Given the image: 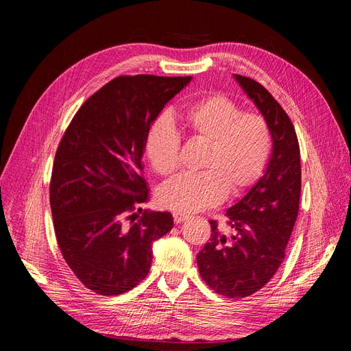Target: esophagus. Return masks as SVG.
Here are the masks:
<instances>
[{
	"label": "esophagus",
	"instance_id": "1",
	"mask_svg": "<svg viewBox=\"0 0 351 351\" xmlns=\"http://www.w3.org/2000/svg\"><path fill=\"white\" fill-rule=\"evenodd\" d=\"M173 217H174V222H176V224H182L183 221H186V219L190 218V215L183 214V212H174Z\"/></svg>",
	"mask_w": 351,
	"mask_h": 351
}]
</instances>
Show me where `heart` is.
I'll list each match as a JSON object with an SVG mask.
<instances>
[{
	"label": "heart",
	"instance_id": "obj_1",
	"mask_svg": "<svg viewBox=\"0 0 351 351\" xmlns=\"http://www.w3.org/2000/svg\"><path fill=\"white\" fill-rule=\"evenodd\" d=\"M186 133L206 143L196 174H180L161 187L158 200L176 212L215 206L227 192L237 195L256 183L267 167L272 137L267 120L256 112H241L222 95H209L177 112ZM146 156L154 171L169 177L178 167L180 137L168 119L156 120L146 134Z\"/></svg>",
	"mask_w": 351,
	"mask_h": 351
}]
</instances>
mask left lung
<instances>
[{
    "mask_svg": "<svg viewBox=\"0 0 351 351\" xmlns=\"http://www.w3.org/2000/svg\"><path fill=\"white\" fill-rule=\"evenodd\" d=\"M234 79L267 120L272 154L256 184L227 209L231 234L210 219L212 234L196 261L202 280L212 290L243 299L261 290L284 261L299 214L302 169L294 125L281 105L256 80L240 74Z\"/></svg>",
    "mask_w": 351,
    "mask_h": 351,
    "instance_id": "1",
    "label": "left lung"
}]
</instances>
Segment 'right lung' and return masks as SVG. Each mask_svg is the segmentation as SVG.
<instances>
[{
    "label": "right lung",
    "instance_id": "1",
    "mask_svg": "<svg viewBox=\"0 0 351 351\" xmlns=\"http://www.w3.org/2000/svg\"><path fill=\"white\" fill-rule=\"evenodd\" d=\"M190 80L115 77L82 105L58 145L49 184L57 241L74 275L101 295L139 284L154 241L174 226L169 212L141 208L149 199L142 158L151 124Z\"/></svg>",
    "mask_w": 351,
    "mask_h": 351
}]
</instances>
